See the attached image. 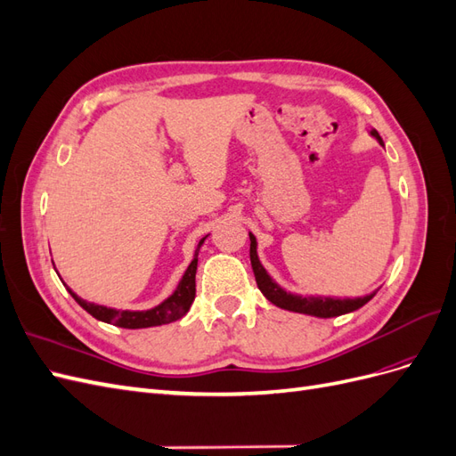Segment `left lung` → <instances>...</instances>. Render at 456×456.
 <instances>
[{"label": "left lung", "mask_w": 456, "mask_h": 456, "mask_svg": "<svg viewBox=\"0 0 456 456\" xmlns=\"http://www.w3.org/2000/svg\"><path fill=\"white\" fill-rule=\"evenodd\" d=\"M370 136L384 146L380 134L370 129ZM249 240H251V266L255 272V280L256 285L260 289V293L265 295L272 305H275L278 308L289 310V312H297V314H306V315H315V317H337L342 314H350L355 312L357 308L365 306L367 302L377 295V291H372L370 295L365 297H355V298H338V297H302V295H295L285 291L283 287H280L275 283L268 272L265 270V266L260 265L258 260V253H256V238L249 232Z\"/></svg>", "instance_id": "8db88e82"}]
</instances>
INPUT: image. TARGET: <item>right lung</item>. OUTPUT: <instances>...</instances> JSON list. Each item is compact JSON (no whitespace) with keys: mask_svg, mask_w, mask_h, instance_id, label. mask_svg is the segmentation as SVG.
I'll list each match as a JSON object with an SVG mask.
<instances>
[{"mask_svg":"<svg viewBox=\"0 0 456 456\" xmlns=\"http://www.w3.org/2000/svg\"><path fill=\"white\" fill-rule=\"evenodd\" d=\"M207 240L201 238L196 253H194V260L190 262V266L186 268L183 280L178 281L175 293L171 297L165 298L161 305L150 308V310H116V308H108V306H101L94 305V302H87L81 297H77L72 289H68V293L74 297V300L77 305L84 308L86 312H89L94 320L104 322V323H112L123 329H146V327H158V325H165L181 320L183 315L188 314L191 302L196 298V270H198V255L203 241ZM59 273V272H57Z\"/></svg>","mask_w":456,"mask_h":456,"instance_id":"1","label":"right lung"}]
</instances>
